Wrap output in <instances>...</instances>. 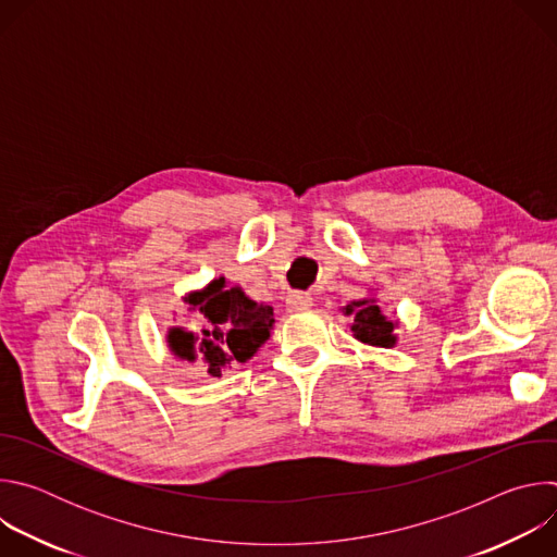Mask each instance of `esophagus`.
I'll return each instance as SVG.
<instances>
[{"label":"esophagus","mask_w":557,"mask_h":557,"mask_svg":"<svg viewBox=\"0 0 557 557\" xmlns=\"http://www.w3.org/2000/svg\"><path fill=\"white\" fill-rule=\"evenodd\" d=\"M312 306V297L308 293H299V290H293L288 297H286V308L293 312V310H306Z\"/></svg>","instance_id":"1"}]
</instances>
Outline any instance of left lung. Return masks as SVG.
Returning <instances> with one entry per match:
<instances>
[{"mask_svg": "<svg viewBox=\"0 0 557 557\" xmlns=\"http://www.w3.org/2000/svg\"><path fill=\"white\" fill-rule=\"evenodd\" d=\"M346 314H355V322L350 331L355 333V339L368 344V346H381L389 348L394 346V322L381 312L374 299H359L346 306Z\"/></svg>", "mask_w": 557, "mask_h": 557, "instance_id": "obj_1", "label": "left lung"}]
</instances>
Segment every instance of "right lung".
Masks as SVG:
<instances>
[{
	"instance_id": "obj_1",
	"label": "right lung",
	"mask_w": 557,
	"mask_h": 557,
	"mask_svg": "<svg viewBox=\"0 0 557 557\" xmlns=\"http://www.w3.org/2000/svg\"><path fill=\"white\" fill-rule=\"evenodd\" d=\"M207 324L202 335L172 329L168 335L176 357L198 361L211 376H220L231 363L249 361L269 339L273 329V308L249 299L243 288H226L224 277L213 280L205 290L185 297Z\"/></svg>"
}]
</instances>
